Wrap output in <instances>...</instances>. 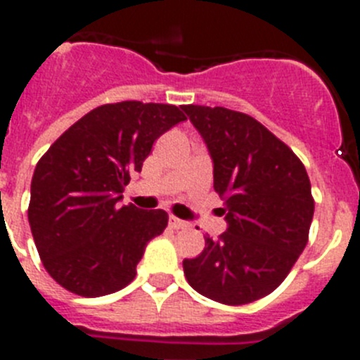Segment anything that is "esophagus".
<instances>
[{"label": "esophagus", "mask_w": 360, "mask_h": 360, "mask_svg": "<svg viewBox=\"0 0 360 360\" xmlns=\"http://www.w3.org/2000/svg\"><path fill=\"white\" fill-rule=\"evenodd\" d=\"M169 227L174 229V231H178V229H187L189 227V224H187L186 219H180V218H176V216H171Z\"/></svg>", "instance_id": "34e87169"}]
</instances>
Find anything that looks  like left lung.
I'll use <instances>...</instances> for the list:
<instances>
[{
    "instance_id": "obj_1",
    "label": "left lung",
    "mask_w": 360,
    "mask_h": 360,
    "mask_svg": "<svg viewBox=\"0 0 360 360\" xmlns=\"http://www.w3.org/2000/svg\"><path fill=\"white\" fill-rule=\"evenodd\" d=\"M214 165L227 231L184 259L187 283L218 303H252L276 290L308 241L314 198L303 162L250 115L184 106Z\"/></svg>"
}]
</instances>
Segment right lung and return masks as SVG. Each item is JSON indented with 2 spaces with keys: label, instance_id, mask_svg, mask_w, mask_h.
I'll use <instances>...</instances> for the list:
<instances>
[{
  "label": "right lung",
  "instance_id": "obj_1",
  "mask_svg": "<svg viewBox=\"0 0 360 360\" xmlns=\"http://www.w3.org/2000/svg\"><path fill=\"white\" fill-rule=\"evenodd\" d=\"M182 120L173 104H104L70 126L37 162L28 224L44 269L66 290L98 297L135 279L146 245L164 232L169 216L119 202L153 142Z\"/></svg>",
  "mask_w": 360,
  "mask_h": 360
}]
</instances>
